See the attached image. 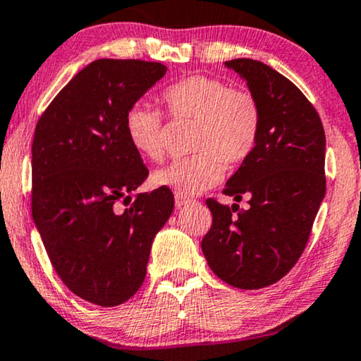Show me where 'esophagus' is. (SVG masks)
Listing matches in <instances>:
<instances>
[{
    "instance_id": "esophagus-1",
    "label": "esophagus",
    "mask_w": 361,
    "mask_h": 361,
    "mask_svg": "<svg viewBox=\"0 0 361 361\" xmlns=\"http://www.w3.org/2000/svg\"><path fill=\"white\" fill-rule=\"evenodd\" d=\"M190 204H192V200L185 199V197H182V195H176V207H177V209H184V207L190 205Z\"/></svg>"
}]
</instances>
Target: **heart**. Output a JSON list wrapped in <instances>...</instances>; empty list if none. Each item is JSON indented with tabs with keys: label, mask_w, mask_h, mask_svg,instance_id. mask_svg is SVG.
Wrapping results in <instances>:
<instances>
[{
	"label": "heart",
	"mask_w": 361,
	"mask_h": 361,
	"mask_svg": "<svg viewBox=\"0 0 361 361\" xmlns=\"http://www.w3.org/2000/svg\"><path fill=\"white\" fill-rule=\"evenodd\" d=\"M161 98L171 116L197 121L194 151L199 154L156 171L154 185L182 197L204 194L221 180L224 162L236 166L253 152L261 113L250 92L231 88L220 78L194 75L167 87ZM126 135L147 159L164 157V118L157 108L147 103L133 105L126 113Z\"/></svg>",
	"instance_id": "obj_1"
}]
</instances>
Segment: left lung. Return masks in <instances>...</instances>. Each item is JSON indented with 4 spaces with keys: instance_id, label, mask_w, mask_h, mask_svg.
Wrapping results in <instances>:
<instances>
[{
    "instance_id": "8db88e82",
    "label": "left lung",
    "mask_w": 361,
    "mask_h": 361,
    "mask_svg": "<svg viewBox=\"0 0 361 361\" xmlns=\"http://www.w3.org/2000/svg\"><path fill=\"white\" fill-rule=\"evenodd\" d=\"M225 66L258 102L259 135L224 190L236 202L248 195L250 209L207 200L214 221L202 251L226 284L261 289L284 278L307 245L325 195V133L312 103L274 68L253 59Z\"/></svg>"
}]
</instances>
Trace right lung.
<instances>
[{"mask_svg": "<svg viewBox=\"0 0 361 361\" xmlns=\"http://www.w3.org/2000/svg\"><path fill=\"white\" fill-rule=\"evenodd\" d=\"M166 72L159 62L93 61L34 131V224L63 284L102 307L141 288L152 240L174 209L167 187L131 199L149 171L126 135L128 110ZM120 200L125 211L116 207Z\"/></svg>", "mask_w": 361, "mask_h": 361, "instance_id": "right-lung-1", "label": "right lung"}]
</instances>
